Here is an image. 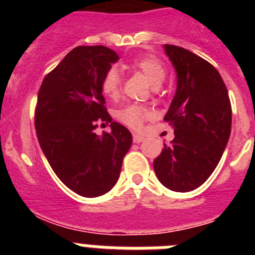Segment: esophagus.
<instances>
[{"label":"esophagus","mask_w":255,"mask_h":255,"mask_svg":"<svg viewBox=\"0 0 255 255\" xmlns=\"http://www.w3.org/2000/svg\"><path fill=\"white\" fill-rule=\"evenodd\" d=\"M132 139H134V143H141L144 140V136L140 134H134L132 135Z\"/></svg>","instance_id":"obj_1"}]
</instances>
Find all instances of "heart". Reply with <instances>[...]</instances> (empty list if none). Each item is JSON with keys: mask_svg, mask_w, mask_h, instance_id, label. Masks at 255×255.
<instances>
[{"mask_svg": "<svg viewBox=\"0 0 255 255\" xmlns=\"http://www.w3.org/2000/svg\"><path fill=\"white\" fill-rule=\"evenodd\" d=\"M130 69L140 73L153 88H158L166 78V67L159 58L152 55H143L135 58L129 64ZM101 89L106 97L115 100L119 97L121 89V76L116 69H110L105 74L101 83ZM150 111L140 105H126L116 111L117 120L131 129L138 130L143 123L150 117Z\"/></svg>", "mask_w": 255, "mask_h": 255, "instance_id": "1", "label": "heart"}]
</instances>
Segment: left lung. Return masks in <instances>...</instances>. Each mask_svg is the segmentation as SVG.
Instances as JSON below:
<instances>
[{"label": "left lung", "instance_id": "obj_1", "mask_svg": "<svg viewBox=\"0 0 255 255\" xmlns=\"http://www.w3.org/2000/svg\"><path fill=\"white\" fill-rule=\"evenodd\" d=\"M164 52L177 76L176 93L163 119L175 138L163 143L153 167L162 185L184 193L202 185L217 167L230 138L233 111L215 66L181 47L164 44Z\"/></svg>", "mask_w": 255, "mask_h": 255}]
</instances>
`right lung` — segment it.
Here are the masks:
<instances>
[{
    "instance_id": "1",
    "label": "right lung",
    "mask_w": 255,
    "mask_h": 255,
    "mask_svg": "<svg viewBox=\"0 0 255 255\" xmlns=\"http://www.w3.org/2000/svg\"><path fill=\"white\" fill-rule=\"evenodd\" d=\"M119 56L105 46H79L47 74L38 92L35 131L58 179L76 194L100 197L120 176L131 132L112 121L101 83ZM98 122H111L112 132L97 135Z\"/></svg>"
}]
</instances>
